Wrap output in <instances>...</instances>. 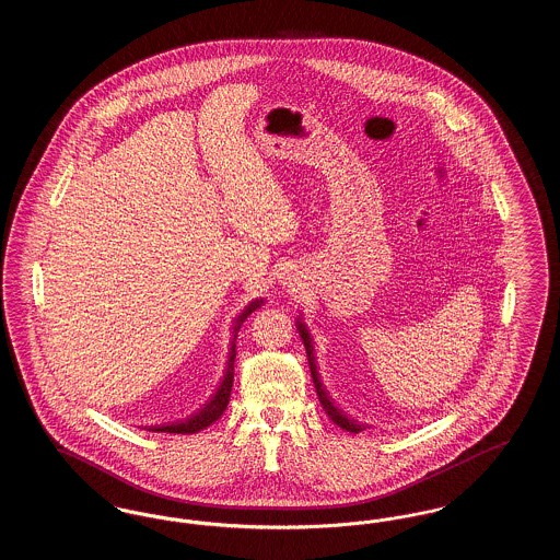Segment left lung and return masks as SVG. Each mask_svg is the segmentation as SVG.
Returning <instances> with one entry per match:
<instances>
[{
    "label": "left lung",
    "mask_w": 560,
    "mask_h": 560,
    "mask_svg": "<svg viewBox=\"0 0 560 560\" xmlns=\"http://www.w3.org/2000/svg\"><path fill=\"white\" fill-rule=\"evenodd\" d=\"M295 329H298V334H300V338H302V342H304V348H306L308 365H311V373H313V382H315L317 397H319V402L323 405L325 413L329 416V420H331L336 427H340L342 430H347V432H352V434H359V432L363 430V427H361V424H357L354 420H350L342 409H338L334 399L327 395V390H325V388H323V384H320L319 373H317V370H315V363H313V361H315V359H313V338H311V331H308L306 323L302 320V315L295 319Z\"/></svg>",
    "instance_id": "1"
}]
</instances>
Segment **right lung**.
Here are the masks:
<instances>
[{
	"label": "right lung",
	"instance_id": "right-lung-1",
	"mask_svg": "<svg viewBox=\"0 0 560 560\" xmlns=\"http://www.w3.org/2000/svg\"><path fill=\"white\" fill-rule=\"evenodd\" d=\"M265 304L262 298H256L252 300L243 311H241L240 317L233 320V342H231V350H229V361H226V370H224V377L220 382V386L215 388V393L212 395V399L208 400L197 413H192L190 418H187L185 422H176V424H163V427H151V432H170V434H195L203 428L213 424L226 409L229 399H231V388H233V373H235V357H237V350H235V342H237V334H240L241 325L243 320L247 319L256 308H260Z\"/></svg>",
	"mask_w": 560,
	"mask_h": 560
}]
</instances>
